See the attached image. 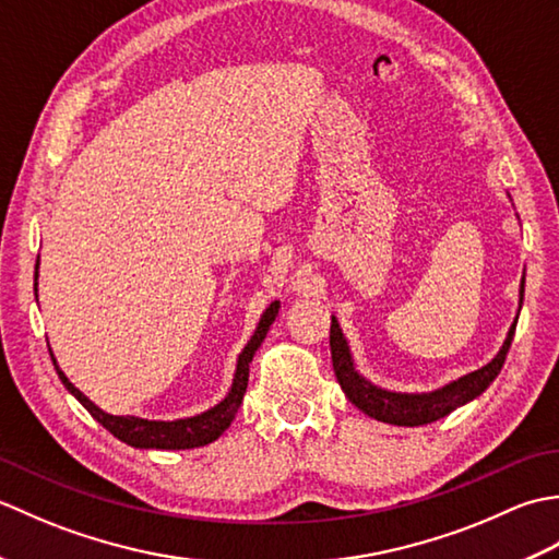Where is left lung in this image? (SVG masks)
Returning <instances> with one entry per match:
<instances>
[{
  "instance_id": "8db88e82",
  "label": "left lung",
  "mask_w": 559,
  "mask_h": 559,
  "mask_svg": "<svg viewBox=\"0 0 559 559\" xmlns=\"http://www.w3.org/2000/svg\"><path fill=\"white\" fill-rule=\"evenodd\" d=\"M521 305H524V281H521V290H519V310ZM516 319L514 324L509 326V334L502 343L500 353H497L488 365H483L480 370L463 374L454 379V382H449L435 391H427V394L389 391L372 384L370 379H365L353 362L350 346L346 336H343L336 317H331V334H329L331 362H334V372L343 394L348 396L353 406H358L365 415H370L374 420H382L389 425H403V427H418V425L435 423L439 418H444V415H449L451 411L466 406L468 401L478 399L483 391L495 382V377L500 374L504 365L509 346H512Z\"/></svg>"
}]
</instances>
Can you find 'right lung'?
I'll list each match as a JSON object with an SVG mask.
<instances>
[{
    "instance_id": "add662e5",
    "label": "right lung",
    "mask_w": 559,
    "mask_h": 559,
    "mask_svg": "<svg viewBox=\"0 0 559 559\" xmlns=\"http://www.w3.org/2000/svg\"><path fill=\"white\" fill-rule=\"evenodd\" d=\"M38 261H40V257H38ZM33 290H35V295H38V264H35ZM278 307H281V300H273L266 307V312L261 314L252 338L247 341L242 353L237 355L235 377H233V384L228 389V394H225V399L221 403H216L213 408L199 413V415H192V418L148 420V418H139V415L105 413L86 394H81V391L69 382L67 374L59 370L52 350H50V355H52L55 370H57L59 379H62V384L67 386L69 394L74 396L81 406L86 408L93 418H96L105 427V430L120 439V442L134 447V449H194V447L211 444L213 439H218L230 427L235 413H237V408H240V403L245 399L247 382H249V362H252L257 348L261 346V341L266 338L269 326L273 324V319H276V314H278Z\"/></svg>"
}]
</instances>
